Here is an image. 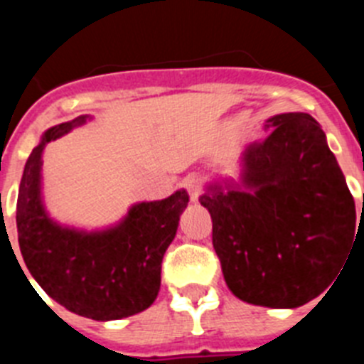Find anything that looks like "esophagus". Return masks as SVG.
Listing matches in <instances>:
<instances>
[{"label": "esophagus", "instance_id": "esophagus-1", "mask_svg": "<svg viewBox=\"0 0 364 364\" xmlns=\"http://www.w3.org/2000/svg\"><path fill=\"white\" fill-rule=\"evenodd\" d=\"M184 186L188 188L191 202H197L198 197H200V182H198L197 176H188V178L184 180Z\"/></svg>", "mask_w": 364, "mask_h": 364}]
</instances>
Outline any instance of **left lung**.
<instances>
[{"label":"left lung","mask_w":364,"mask_h":364,"mask_svg":"<svg viewBox=\"0 0 364 364\" xmlns=\"http://www.w3.org/2000/svg\"><path fill=\"white\" fill-rule=\"evenodd\" d=\"M237 176L205 186L198 200L213 220V247L235 297L297 308L319 297L346 260L355 204L326 134L306 112L264 124Z\"/></svg>","instance_id":"8db88e82"}]
</instances>
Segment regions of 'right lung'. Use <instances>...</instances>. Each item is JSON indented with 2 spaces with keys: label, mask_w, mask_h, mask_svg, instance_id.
I'll return each mask as SVG.
<instances>
[{
  "label": "right lung",
  "mask_w": 364,
  "mask_h": 364,
  "mask_svg": "<svg viewBox=\"0 0 364 364\" xmlns=\"http://www.w3.org/2000/svg\"><path fill=\"white\" fill-rule=\"evenodd\" d=\"M91 120V114H82L41 134L25 164L16 226L25 266L45 294L87 319L117 321L147 310L159 295L164 253L189 195L178 189L164 200L136 202L104 230L54 220L43 202V151L50 140Z\"/></svg>",
  "instance_id": "1"
}]
</instances>
